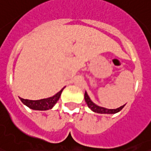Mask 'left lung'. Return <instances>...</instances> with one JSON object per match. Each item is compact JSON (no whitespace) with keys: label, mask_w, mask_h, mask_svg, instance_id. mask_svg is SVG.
<instances>
[{"label":"left lung","mask_w":151,"mask_h":151,"mask_svg":"<svg viewBox=\"0 0 151 151\" xmlns=\"http://www.w3.org/2000/svg\"><path fill=\"white\" fill-rule=\"evenodd\" d=\"M85 101L86 102L87 106H89V108H90V110H93V112L98 113V114H116V113L119 112L125 106V105H124V106H122L121 107H119L118 109H112V110H109V109H106V108H103V107L98 106L90 100V98H89L86 92L85 93Z\"/></svg>","instance_id":"1"}]
</instances>
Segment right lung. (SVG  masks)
Segmentation results:
<instances>
[{
  "mask_svg": "<svg viewBox=\"0 0 151 151\" xmlns=\"http://www.w3.org/2000/svg\"><path fill=\"white\" fill-rule=\"evenodd\" d=\"M62 90L61 91H59L58 93H56L55 95H53V97L44 98V99H41V100H28V99H24L22 98H20V99L22 101V103L27 106L28 107H29L32 110H47L51 109L57 103V101H58L60 98Z\"/></svg>",
  "mask_w": 151,
  "mask_h": 151,
  "instance_id": "add662e5",
  "label": "right lung"
}]
</instances>
